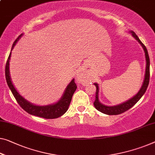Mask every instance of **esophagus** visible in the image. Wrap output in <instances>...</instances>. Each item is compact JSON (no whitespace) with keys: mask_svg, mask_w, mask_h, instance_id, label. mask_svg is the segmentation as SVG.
Listing matches in <instances>:
<instances>
[{"mask_svg":"<svg viewBox=\"0 0 155 155\" xmlns=\"http://www.w3.org/2000/svg\"><path fill=\"white\" fill-rule=\"evenodd\" d=\"M77 80L79 83H85V77L83 72H79L77 74Z\"/></svg>","mask_w":155,"mask_h":155,"instance_id":"obj_1","label":"esophagus"}]
</instances>
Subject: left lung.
Listing matches in <instances>:
<instances>
[{
    "label": "left lung",
    "instance_id": "8db88e82",
    "mask_svg": "<svg viewBox=\"0 0 155 155\" xmlns=\"http://www.w3.org/2000/svg\"><path fill=\"white\" fill-rule=\"evenodd\" d=\"M131 35L136 40H138L141 46L143 48L145 55V59H146V68H145V78L141 88L140 89V91H138V93L136 94L134 97H133L132 98H131L130 100H127L125 102L122 103L120 104L116 105V106H113V107H108V106H105L102 104L99 101V86L97 84H94L96 86V96H95V100L94 101V106L97 110H98L99 111H100L103 114H107V115H118L121 114L122 113L127 111L129 110V108H131L133 106H134L137 103V101L142 97V96L143 95L144 93L146 91L147 87L148 86L149 84V81H150V58L148 53H147V50L145 46L141 42V41L139 40L138 37L136 35L134 32L131 31Z\"/></svg>",
    "mask_w": 155,
    "mask_h": 155
}]
</instances>
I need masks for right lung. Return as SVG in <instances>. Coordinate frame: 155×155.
Masks as SVG:
<instances>
[{
    "label": "right lung",
    "mask_w": 155,
    "mask_h": 155,
    "mask_svg": "<svg viewBox=\"0 0 155 155\" xmlns=\"http://www.w3.org/2000/svg\"><path fill=\"white\" fill-rule=\"evenodd\" d=\"M21 35L22 34L20 35L17 40L15 41V42L13 43L11 51L12 50V48L15 47L16 44H17V41L19 40ZM10 56L11 52L10 55H9L8 61H7L5 64L6 81L9 87H10V91L12 92L14 97H15V98L16 99V100H17L20 107L23 109L26 110L27 113H28L29 114L36 115V116L41 117L46 119H54L63 115L68 110L69 106L70 104L71 98H72L73 94L74 93V92L77 88V84L74 82V78H73V80H71L70 84H68V86H67L64 94L58 102L54 104L47 106L34 105L25 100L23 97L21 96L20 94L15 89V87H14L12 83L10 76V71H9V62H10Z\"/></svg>",
    "instance_id": "add662e5"
}]
</instances>
